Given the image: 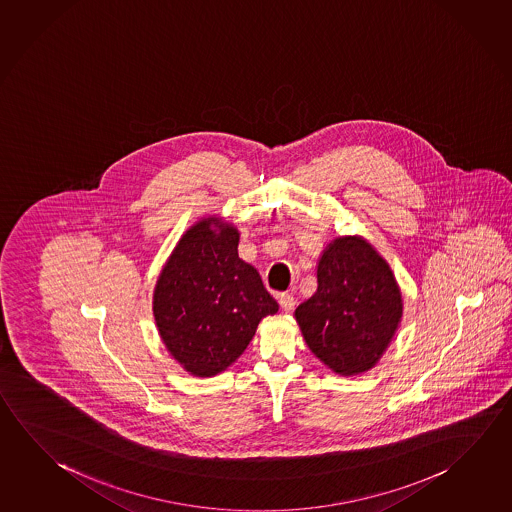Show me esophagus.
I'll return each mask as SVG.
<instances>
[{
  "label": "esophagus",
  "instance_id": "esophagus-1",
  "mask_svg": "<svg viewBox=\"0 0 512 512\" xmlns=\"http://www.w3.org/2000/svg\"><path fill=\"white\" fill-rule=\"evenodd\" d=\"M278 304H280V309H282L284 313H291V311L295 309V298L291 295H287V293H282V295H278Z\"/></svg>",
  "mask_w": 512,
  "mask_h": 512
}]
</instances>
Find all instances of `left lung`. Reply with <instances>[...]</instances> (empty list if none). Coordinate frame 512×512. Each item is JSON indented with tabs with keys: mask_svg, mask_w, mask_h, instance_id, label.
Listing matches in <instances>:
<instances>
[{
	"mask_svg": "<svg viewBox=\"0 0 512 512\" xmlns=\"http://www.w3.org/2000/svg\"><path fill=\"white\" fill-rule=\"evenodd\" d=\"M316 282L314 295L295 311L307 347L343 377L376 367L403 318L390 264L361 235H341L320 255Z\"/></svg>",
	"mask_w": 512,
	"mask_h": 512,
	"instance_id": "left-lung-1",
	"label": "left lung"
}]
</instances>
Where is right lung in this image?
Here are the masks:
<instances>
[{
	"instance_id": "right-lung-1",
	"label": "right lung",
	"mask_w": 512,
	"mask_h": 512,
	"mask_svg": "<svg viewBox=\"0 0 512 512\" xmlns=\"http://www.w3.org/2000/svg\"><path fill=\"white\" fill-rule=\"evenodd\" d=\"M239 237L223 217H201L156 280L154 322L190 376L221 374L250 345L260 320L278 311L259 271L239 257Z\"/></svg>"
}]
</instances>
